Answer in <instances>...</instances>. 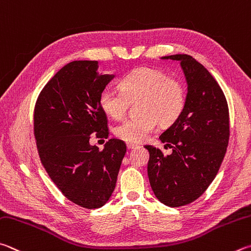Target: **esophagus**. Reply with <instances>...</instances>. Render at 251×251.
Returning a JSON list of instances; mask_svg holds the SVG:
<instances>
[{"instance_id": "obj_1", "label": "esophagus", "mask_w": 251, "mask_h": 251, "mask_svg": "<svg viewBox=\"0 0 251 251\" xmlns=\"http://www.w3.org/2000/svg\"><path fill=\"white\" fill-rule=\"evenodd\" d=\"M138 145L136 144H131V143H127V148L128 149H134V148H137Z\"/></svg>"}]
</instances>
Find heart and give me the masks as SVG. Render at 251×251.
Masks as SVG:
<instances>
[{
	"label": "heart",
	"mask_w": 251,
	"mask_h": 251,
	"mask_svg": "<svg viewBox=\"0 0 251 251\" xmlns=\"http://www.w3.org/2000/svg\"><path fill=\"white\" fill-rule=\"evenodd\" d=\"M120 91L102 90L99 97L101 110L107 116L120 118L128 102H138V117H128L114 127V135L127 143L138 144L148 137L158 124L163 127L176 123L185 106V90L179 80L166 72L141 67L125 75L118 82Z\"/></svg>",
	"instance_id": "obj_1"
}]
</instances>
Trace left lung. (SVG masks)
Returning <instances> with one entry per match:
<instances>
[{
    "label": "left lung",
    "mask_w": 251,
    "mask_h": 251,
    "mask_svg": "<svg viewBox=\"0 0 251 251\" xmlns=\"http://www.w3.org/2000/svg\"><path fill=\"white\" fill-rule=\"evenodd\" d=\"M180 61L188 83L185 106L160 135L172 149L165 154L146 145L148 177L156 198L171 207L199 199L215 179L229 139V113L224 93L206 68L189 54L161 57Z\"/></svg>",
    "instance_id": "8db88e82"
}]
</instances>
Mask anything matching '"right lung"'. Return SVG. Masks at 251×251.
Masks as SVG:
<instances>
[{"instance_id":"add662e5","label":"right lung","mask_w":251,"mask_h":251,"mask_svg":"<svg viewBox=\"0 0 251 251\" xmlns=\"http://www.w3.org/2000/svg\"><path fill=\"white\" fill-rule=\"evenodd\" d=\"M98 69L99 62L91 60L62 67L42 90L34 112V134L44 168L68 200L89 209L110 200L126 153L120 139H108L103 150L90 145L93 133L108 137L99 97L115 78Z\"/></svg>"}]
</instances>
